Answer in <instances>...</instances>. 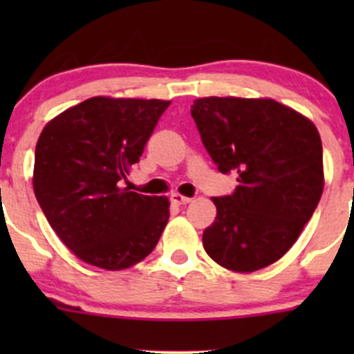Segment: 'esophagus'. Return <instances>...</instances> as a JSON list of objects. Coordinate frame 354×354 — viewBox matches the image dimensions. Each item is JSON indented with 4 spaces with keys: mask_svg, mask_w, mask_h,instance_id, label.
Masks as SVG:
<instances>
[{
    "mask_svg": "<svg viewBox=\"0 0 354 354\" xmlns=\"http://www.w3.org/2000/svg\"><path fill=\"white\" fill-rule=\"evenodd\" d=\"M171 202L176 203V205H187V203L192 202V198L185 197V195H181V194H173L171 195Z\"/></svg>",
    "mask_w": 354,
    "mask_h": 354,
    "instance_id": "34e87169",
    "label": "esophagus"
}]
</instances>
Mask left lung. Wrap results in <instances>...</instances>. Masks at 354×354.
<instances>
[{
	"instance_id": "8db88e82",
	"label": "left lung",
	"mask_w": 354,
	"mask_h": 354,
	"mask_svg": "<svg viewBox=\"0 0 354 354\" xmlns=\"http://www.w3.org/2000/svg\"><path fill=\"white\" fill-rule=\"evenodd\" d=\"M192 116L233 195L216 197V221L202 236L221 267L248 274L295 245L324 192L322 140L315 124L269 97L195 99Z\"/></svg>"
}]
</instances>
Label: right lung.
<instances>
[{"label": "right lung", "mask_w": 354, "mask_h": 354, "mask_svg": "<svg viewBox=\"0 0 354 354\" xmlns=\"http://www.w3.org/2000/svg\"><path fill=\"white\" fill-rule=\"evenodd\" d=\"M169 104L97 95L42 128L32 187L49 226L82 262L123 270L156 248L169 200L135 194L121 180Z\"/></svg>", "instance_id": "1"}]
</instances>
